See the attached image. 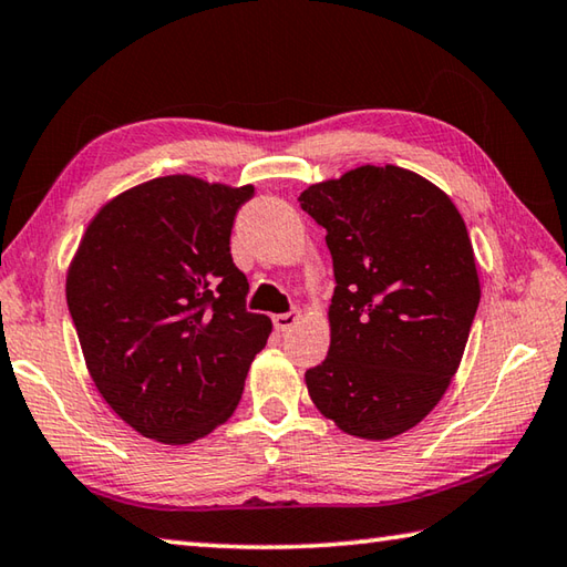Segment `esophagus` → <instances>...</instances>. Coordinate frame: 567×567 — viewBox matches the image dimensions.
<instances>
[{
    "label": "esophagus",
    "instance_id": "esophagus-1",
    "mask_svg": "<svg viewBox=\"0 0 567 567\" xmlns=\"http://www.w3.org/2000/svg\"><path fill=\"white\" fill-rule=\"evenodd\" d=\"M298 320H301V313L291 311V313H276L274 316V328L279 330V333H286V330H291Z\"/></svg>",
    "mask_w": 567,
    "mask_h": 567
}]
</instances>
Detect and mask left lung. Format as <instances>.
<instances>
[{"label": "left lung", "mask_w": 567, "mask_h": 567, "mask_svg": "<svg viewBox=\"0 0 567 567\" xmlns=\"http://www.w3.org/2000/svg\"><path fill=\"white\" fill-rule=\"evenodd\" d=\"M333 256L330 348L306 372L338 430L382 442L444 398L482 284L466 224L446 192L398 165H362L301 192Z\"/></svg>", "instance_id": "left-lung-1"}]
</instances>
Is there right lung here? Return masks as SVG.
I'll return each instance as SVG.
<instances>
[{"instance_id": "1", "label": "right lung", "mask_w": 567, "mask_h": 567, "mask_svg": "<svg viewBox=\"0 0 567 567\" xmlns=\"http://www.w3.org/2000/svg\"><path fill=\"white\" fill-rule=\"evenodd\" d=\"M251 185L167 175L85 227L66 301L95 388L137 434L192 444L237 410L271 318L249 313L229 237Z\"/></svg>"}]
</instances>
